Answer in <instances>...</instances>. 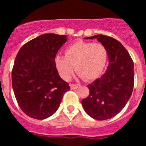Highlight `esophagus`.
I'll return each mask as SVG.
<instances>
[{"instance_id":"34e87169","label":"esophagus","mask_w":146,"mask_h":146,"mask_svg":"<svg viewBox=\"0 0 146 146\" xmlns=\"http://www.w3.org/2000/svg\"><path fill=\"white\" fill-rule=\"evenodd\" d=\"M80 85H77V84H70V87L72 89H77V88L79 87Z\"/></svg>"}]
</instances>
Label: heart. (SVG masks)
<instances>
[{
	"label": "heart",
	"mask_w": 146,
	"mask_h": 146,
	"mask_svg": "<svg viewBox=\"0 0 146 146\" xmlns=\"http://www.w3.org/2000/svg\"><path fill=\"white\" fill-rule=\"evenodd\" d=\"M108 50L102 43L77 42L69 45L64 56L55 58V66L60 77L69 80L75 71L82 79L91 80L99 77L106 65Z\"/></svg>",
	"instance_id": "heart-1"
}]
</instances>
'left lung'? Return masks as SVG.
Here are the masks:
<instances>
[{"mask_svg": "<svg viewBox=\"0 0 146 146\" xmlns=\"http://www.w3.org/2000/svg\"><path fill=\"white\" fill-rule=\"evenodd\" d=\"M96 38L108 50L109 66L100 78L88 85L89 96L82 105L89 116L102 121L115 116L122 110L133 91L134 63L128 51L118 40L102 34L86 37Z\"/></svg>", "mask_w": 146, "mask_h": 146, "instance_id": "left-lung-1", "label": "left lung"}]
</instances>
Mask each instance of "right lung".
<instances>
[{
	"label": "right lung",
	"mask_w": 146,
	"mask_h": 146,
	"mask_svg": "<svg viewBox=\"0 0 146 146\" xmlns=\"http://www.w3.org/2000/svg\"><path fill=\"white\" fill-rule=\"evenodd\" d=\"M66 40V35H41L25 43L17 55L11 72L13 91L20 109L31 118L42 120L51 116L64 93L70 90L55 63L58 51Z\"/></svg>",
	"instance_id": "right-lung-1"
}]
</instances>
